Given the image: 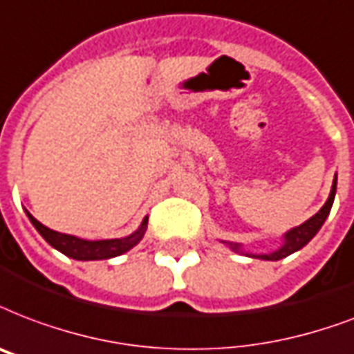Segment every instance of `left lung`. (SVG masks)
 I'll return each mask as SVG.
<instances>
[{
	"instance_id": "1",
	"label": "left lung",
	"mask_w": 354,
	"mask_h": 354,
	"mask_svg": "<svg viewBox=\"0 0 354 354\" xmlns=\"http://www.w3.org/2000/svg\"><path fill=\"white\" fill-rule=\"evenodd\" d=\"M336 176H334L333 182V189H330V195H328L327 202L323 204L319 212L315 213L314 217H310L308 221H304L303 225L295 226V228H291L290 232H286L284 234V243L280 245L279 249L273 250V252H269V254H252V252H245L243 250L241 243H230V241H223L225 245H228L234 252H241L245 256H250V258H258V260H269V261H277L282 260L286 256L293 254L297 250H301L306 245V243L312 239V237L319 232V228L323 226V223L327 221L328 213H330V207H333L334 196H336Z\"/></svg>"
}]
</instances>
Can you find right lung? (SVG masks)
<instances>
[{"instance_id": "obj_1", "label": "right lung", "mask_w": 354, "mask_h": 354, "mask_svg": "<svg viewBox=\"0 0 354 354\" xmlns=\"http://www.w3.org/2000/svg\"><path fill=\"white\" fill-rule=\"evenodd\" d=\"M27 217L33 223V226L39 230V234L44 237L46 241L50 243L53 249H57L59 252H63L64 256L68 258H74V260L80 261H88V260H109V258H115V256H120L124 252H128L129 249H133L137 243L141 241L145 232H147L148 217H145L141 223V226L129 234L126 237H120V239H98V241H88V239H81V237L70 236V234H61V232H55L44 226L42 223L35 219L33 215L29 212Z\"/></svg>"}]
</instances>
